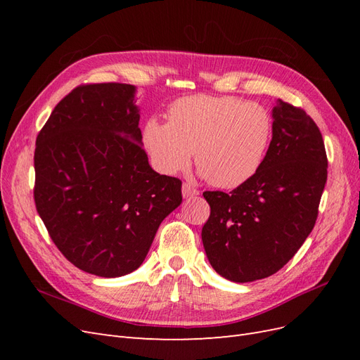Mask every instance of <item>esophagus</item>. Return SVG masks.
<instances>
[{
  "label": "esophagus",
  "mask_w": 360,
  "mask_h": 360,
  "mask_svg": "<svg viewBox=\"0 0 360 360\" xmlns=\"http://www.w3.org/2000/svg\"><path fill=\"white\" fill-rule=\"evenodd\" d=\"M181 193H183L184 198H192V197H195V195H198L200 191L195 189L191 183H183Z\"/></svg>",
  "instance_id": "1"
}]
</instances>
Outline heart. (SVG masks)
Here are the masks:
<instances>
[{
    "label": "heart",
    "mask_w": 360,
    "mask_h": 360,
    "mask_svg": "<svg viewBox=\"0 0 360 360\" xmlns=\"http://www.w3.org/2000/svg\"><path fill=\"white\" fill-rule=\"evenodd\" d=\"M271 136V117L263 105L234 96L195 94L172 102L167 123L151 118L143 143L163 174L195 163L210 184L222 189L242 186L263 163Z\"/></svg>",
    "instance_id": "1"
}]
</instances>
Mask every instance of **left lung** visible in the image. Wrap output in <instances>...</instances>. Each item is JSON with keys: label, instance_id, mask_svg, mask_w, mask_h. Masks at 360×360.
I'll return each mask as SVG.
<instances>
[{"label": "left lung", "instance_id": "obj_1", "mask_svg": "<svg viewBox=\"0 0 360 360\" xmlns=\"http://www.w3.org/2000/svg\"><path fill=\"white\" fill-rule=\"evenodd\" d=\"M274 136L259 169L230 193L205 191L210 216L201 237L212 267L233 282L276 274L297 252L319 216L328 156L319 126L278 99Z\"/></svg>", "mask_w": 360, "mask_h": 360}]
</instances>
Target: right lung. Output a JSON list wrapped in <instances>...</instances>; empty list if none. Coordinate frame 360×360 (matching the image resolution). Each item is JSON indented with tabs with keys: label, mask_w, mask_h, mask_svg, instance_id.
Segmentation results:
<instances>
[{
	"label": "right lung",
	"mask_w": 360,
	"mask_h": 360,
	"mask_svg": "<svg viewBox=\"0 0 360 360\" xmlns=\"http://www.w3.org/2000/svg\"><path fill=\"white\" fill-rule=\"evenodd\" d=\"M134 99L130 84H82L36 139L37 213L60 252L102 278L143 264L160 222L181 202V180L148 165Z\"/></svg>",
	"instance_id": "1"
}]
</instances>
